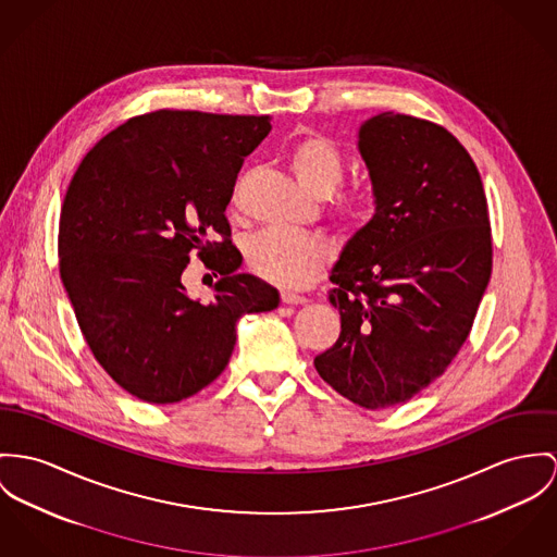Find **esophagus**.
Instances as JSON below:
<instances>
[{
  "label": "esophagus",
  "instance_id": "esophagus-1",
  "mask_svg": "<svg viewBox=\"0 0 557 557\" xmlns=\"http://www.w3.org/2000/svg\"><path fill=\"white\" fill-rule=\"evenodd\" d=\"M282 300H284L286 305H302V302H307V297L297 295V293H293V290H282Z\"/></svg>",
  "mask_w": 557,
  "mask_h": 557
}]
</instances>
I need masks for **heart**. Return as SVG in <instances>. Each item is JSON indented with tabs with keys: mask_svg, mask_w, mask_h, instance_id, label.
Instances as JSON below:
<instances>
[{
	"mask_svg": "<svg viewBox=\"0 0 557 557\" xmlns=\"http://www.w3.org/2000/svg\"><path fill=\"white\" fill-rule=\"evenodd\" d=\"M288 161L300 184L315 195H326L342 177V152L337 144L322 133L300 137L293 146ZM373 210L375 197L371 190L343 195L335 203V212L347 224H364ZM326 258L329 244L322 237L293 228H267L248 246V260L258 275L288 288L309 284Z\"/></svg>",
	"mask_w": 557,
	"mask_h": 557,
	"instance_id": "heart-1",
	"label": "heart"
}]
</instances>
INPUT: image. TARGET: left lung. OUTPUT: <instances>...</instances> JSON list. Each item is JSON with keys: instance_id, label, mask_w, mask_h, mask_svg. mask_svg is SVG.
I'll list each match as a JSON object with an SVG mask.
<instances>
[{"instance_id": "left-lung-1", "label": "left lung", "mask_w": 557, "mask_h": 557, "mask_svg": "<svg viewBox=\"0 0 557 557\" xmlns=\"http://www.w3.org/2000/svg\"><path fill=\"white\" fill-rule=\"evenodd\" d=\"M375 215L331 271L342 333L313 364L364 409L413 398L471 333L492 275V228L479 170L441 125L384 112L360 127Z\"/></svg>"}]
</instances>
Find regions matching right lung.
I'll return each mask as SVG.
<instances>
[{
  "mask_svg": "<svg viewBox=\"0 0 557 557\" xmlns=\"http://www.w3.org/2000/svg\"><path fill=\"white\" fill-rule=\"evenodd\" d=\"M269 131L271 116L154 110L110 131L74 173L59 218L61 280L95 360L131 396L190 398L228 364L237 320L277 307L273 286L237 273L224 214ZM195 253L221 275L208 304L181 284Z\"/></svg>",
  "mask_w": 557,
  "mask_h": 557,
  "instance_id": "add662e5",
  "label": "right lung"
}]
</instances>
